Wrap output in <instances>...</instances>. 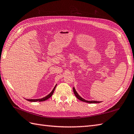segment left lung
<instances>
[{"label": "left lung", "instance_id": "8db88e82", "mask_svg": "<svg viewBox=\"0 0 134 134\" xmlns=\"http://www.w3.org/2000/svg\"><path fill=\"white\" fill-rule=\"evenodd\" d=\"M73 91H74V94L75 95L76 97H77V98L82 101L86 102H87V103H99V102H100L99 101H87V100H86V99H85L83 98H82L78 94V93L76 92V91L75 90L74 87H73Z\"/></svg>", "mask_w": 134, "mask_h": 134}]
</instances>
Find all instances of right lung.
<instances>
[{
	"label": "right lung",
	"mask_w": 134,
	"mask_h": 134,
	"mask_svg": "<svg viewBox=\"0 0 134 134\" xmlns=\"http://www.w3.org/2000/svg\"><path fill=\"white\" fill-rule=\"evenodd\" d=\"M56 85H56V86H55V87L53 88V89L52 90V92H51L49 94L47 95V96L44 97H43V98H39V99H26V100H27V101H31V102H37V101L40 102V101H45V100H47V99H48V98H49L51 97L52 96L53 93V92H54V91H55V88H56Z\"/></svg>",
	"instance_id": "right-lung-1"
}]
</instances>
